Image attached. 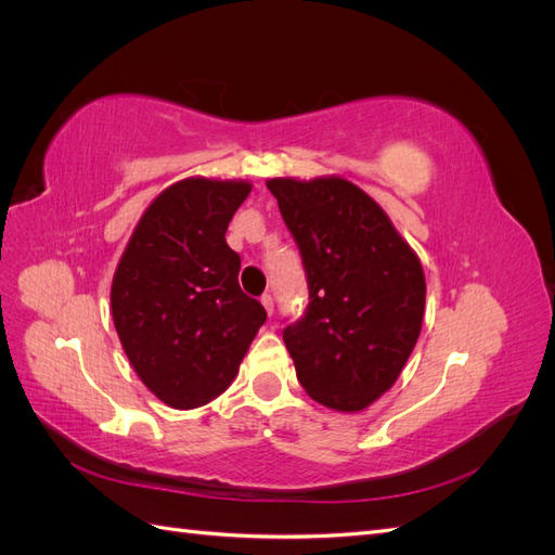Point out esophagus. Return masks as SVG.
I'll list each match as a JSON object with an SVG mask.
<instances>
[{"label": "esophagus", "mask_w": 555, "mask_h": 555, "mask_svg": "<svg viewBox=\"0 0 555 555\" xmlns=\"http://www.w3.org/2000/svg\"><path fill=\"white\" fill-rule=\"evenodd\" d=\"M261 306L266 308L268 317H271V314H273V310H275V306H273V296H271V294H263V296H261Z\"/></svg>", "instance_id": "esophagus-1"}]
</instances>
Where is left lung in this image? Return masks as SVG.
<instances>
[{"label":"left lung","instance_id":"left-lung-1","mask_svg":"<svg viewBox=\"0 0 555 555\" xmlns=\"http://www.w3.org/2000/svg\"><path fill=\"white\" fill-rule=\"evenodd\" d=\"M266 188L308 275L310 306L282 333L296 377L322 405L361 412L391 389L422 333V261L354 182L273 178Z\"/></svg>","mask_w":555,"mask_h":555}]
</instances>
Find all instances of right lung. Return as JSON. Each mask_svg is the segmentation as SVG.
I'll return each mask as SVG.
<instances>
[{
	"mask_svg": "<svg viewBox=\"0 0 555 555\" xmlns=\"http://www.w3.org/2000/svg\"><path fill=\"white\" fill-rule=\"evenodd\" d=\"M251 182L184 178L133 229L111 284L113 324L141 382L176 410L215 400L236 379L266 322L238 284L227 227Z\"/></svg>",
	"mask_w": 555,
	"mask_h": 555,
	"instance_id": "1",
	"label": "right lung"
}]
</instances>
